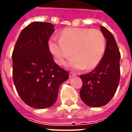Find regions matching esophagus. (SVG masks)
<instances>
[{
	"instance_id": "34e87169",
	"label": "esophagus",
	"mask_w": 132,
	"mask_h": 132,
	"mask_svg": "<svg viewBox=\"0 0 132 132\" xmlns=\"http://www.w3.org/2000/svg\"><path fill=\"white\" fill-rule=\"evenodd\" d=\"M76 76V75L74 73H73V72H70V73H69V76H70V77H73V76Z\"/></svg>"
}]
</instances>
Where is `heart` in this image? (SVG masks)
<instances>
[{"mask_svg": "<svg viewBox=\"0 0 132 132\" xmlns=\"http://www.w3.org/2000/svg\"><path fill=\"white\" fill-rule=\"evenodd\" d=\"M49 49L56 62L63 66L71 57L69 66L75 70L92 69L102 60L106 47L104 34L90 28H67L61 33L59 39L49 41Z\"/></svg>", "mask_w": 132, "mask_h": 132, "instance_id": "1", "label": "heart"}]
</instances>
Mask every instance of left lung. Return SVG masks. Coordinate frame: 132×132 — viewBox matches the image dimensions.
<instances>
[{"label": "left lung", "mask_w": 132, "mask_h": 132, "mask_svg": "<svg viewBox=\"0 0 132 132\" xmlns=\"http://www.w3.org/2000/svg\"><path fill=\"white\" fill-rule=\"evenodd\" d=\"M106 38V48L99 64L89 73L80 75L83 86L80 96L89 107L97 108L108 104L114 95L120 79V52L112 34L101 26Z\"/></svg>", "instance_id": "obj_1"}]
</instances>
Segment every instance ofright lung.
I'll use <instances>...</instances> for the list:
<instances>
[{
	"instance_id": "add662e5",
	"label": "right lung",
	"mask_w": 132,
	"mask_h": 132,
	"mask_svg": "<svg viewBox=\"0 0 132 132\" xmlns=\"http://www.w3.org/2000/svg\"><path fill=\"white\" fill-rule=\"evenodd\" d=\"M54 26L34 22L22 30L13 49V79L22 101L34 108L51 107L69 72L55 63L48 41Z\"/></svg>"
}]
</instances>
